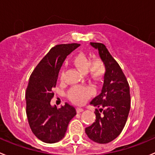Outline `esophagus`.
<instances>
[{"label":"esophagus","mask_w":155,"mask_h":155,"mask_svg":"<svg viewBox=\"0 0 155 155\" xmlns=\"http://www.w3.org/2000/svg\"><path fill=\"white\" fill-rule=\"evenodd\" d=\"M84 110L82 109V108H81V107H76V112L78 113V114H79V113H81V112H82V111H83Z\"/></svg>","instance_id":"1"}]
</instances>
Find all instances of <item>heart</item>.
Wrapping results in <instances>:
<instances>
[{"mask_svg":"<svg viewBox=\"0 0 155 155\" xmlns=\"http://www.w3.org/2000/svg\"><path fill=\"white\" fill-rule=\"evenodd\" d=\"M72 64L82 73H87L88 77L94 81H100L107 71L106 64L100 58L90 61V58L84 53H79L73 58ZM65 70L61 69L59 73L60 80L64 81ZM94 91L90 86H75L67 93L69 99L76 104H82L94 94Z\"/></svg>","mask_w":155,"mask_h":155,"instance_id":"1","label":"heart"}]
</instances>
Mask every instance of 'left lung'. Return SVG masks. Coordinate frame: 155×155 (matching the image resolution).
<instances>
[{"label":"left lung","instance_id":"1","mask_svg":"<svg viewBox=\"0 0 155 155\" xmlns=\"http://www.w3.org/2000/svg\"><path fill=\"white\" fill-rule=\"evenodd\" d=\"M90 45L98 50L107 71L101 93L91 101V104L101 108L100 111L95 110V122L85 128V133L94 142L107 144L117 137L126 125L130 110V85L119 64L106 46L97 42Z\"/></svg>","mask_w":155,"mask_h":155}]
</instances>
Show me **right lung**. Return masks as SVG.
Wrapping results in <instances>:
<instances>
[{
    "mask_svg": "<svg viewBox=\"0 0 155 155\" xmlns=\"http://www.w3.org/2000/svg\"><path fill=\"white\" fill-rule=\"evenodd\" d=\"M80 45L77 43L55 45L38 63L30 76L25 93L26 115L35 136L46 143H55L64 138L75 107L66 103L58 109L50 102L54 93L58 73L67 55Z\"/></svg>",
    "mask_w": 155,
    "mask_h": 155,
    "instance_id": "right-lung-1",
    "label": "right lung"
}]
</instances>
